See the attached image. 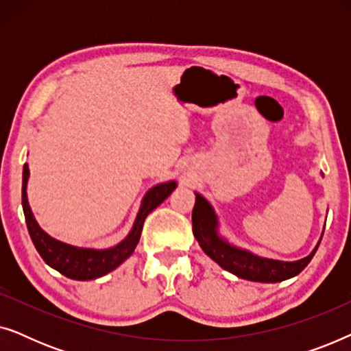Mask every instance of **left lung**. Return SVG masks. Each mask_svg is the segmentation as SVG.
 Returning a JSON list of instances; mask_svg holds the SVG:
<instances>
[{
  "instance_id": "obj_1",
  "label": "left lung",
  "mask_w": 351,
  "mask_h": 351,
  "mask_svg": "<svg viewBox=\"0 0 351 351\" xmlns=\"http://www.w3.org/2000/svg\"><path fill=\"white\" fill-rule=\"evenodd\" d=\"M196 201L191 222H193V234L198 239L201 249L223 270H227L238 278L257 282H280L294 278L308 265L318 249L321 238L313 251L308 256L295 262L275 261V258L261 257L247 249L234 246L227 238L219 233V217L213 204L203 195L195 193Z\"/></svg>"
}]
</instances>
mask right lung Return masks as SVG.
Returning <instances> with one entry per match:
<instances>
[{
  "label": "right lung",
  "mask_w": 351,
  "mask_h": 351,
  "mask_svg": "<svg viewBox=\"0 0 351 351\" xmlns=\"http://www.w3.org/2000/svg\"><path fill=\"white\" fill-rule=\"evenodd\" d=\"M28 177H30V169H28V165H25L23 166L22 176V208L23 214H25L27 228L28 233H30L32 241L35 244L36 251L40 252L43 261H45L47 265L62 273L64 276L70 278V280L76 281L95 280V278L107 275V273L113 271L114 268L121 265L126 258L131 257L134 249L137 246L138 239H141L142 227L147 215L150 214L153 209H156L177 186L176 180L162 182V184L152 186L142 198L136 220H134L131 232L126 234V238L112 247L94 249L78 247L73 246V244L59 241V239L52 238L51 234H47L45 230L40 227V223L36 222L35 215L32 213L30 204H28Z\"/></svg>",
  "instance_id": "add662e5"
}]
</instances>
